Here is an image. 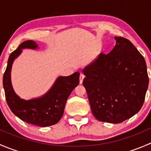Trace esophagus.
Segmentation results:
<instances>
[{
  "label": "esophagus",
  "instance_id": "34e87169",
  "mask_svg": "<svg viewBox=\"0 0 151 151\" xmlns=\"http://www.w3.org/2000/svg\"><path fill=\"white\" fill-rule=\"evenodd\" d=\"M84 77H85V76L83 75V74H80V84H82V83H83V80H84Z\"/></svg>",
  "mask_w": 151,
  "mask_h": 151
}]
</instances>
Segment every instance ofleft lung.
Wrapping results in <instances>:
<instances>
[{"mask_svg":"<svg viewBox=\"0 0 151 151\" xmlns=\"http://www.w3.org/2000/svg\"><path fill=\"white\" fill-rule=\"evenodd\" d=\"M112 51L85 66L83 84L98 121L120 123L140 110L148 87L144 58L128 39L115 36Z\"/></svg>","mask_w":151,"mask_h":151,"instance_id":"obj_1","label":"left lung"}]
</instances>
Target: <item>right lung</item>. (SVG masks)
<instances>
[{"label": "right lung", "mask_w": 151, "mask_h": 151, "mask_svg": "<svg viewBox=\"0 0 151 151\" xmlns=\"http://www.w3.org/2000/svg\"><path fill=\"white\" fill-rule=\"evenodd\" d=\"M24 49L38 50L39 47L34 41H25L11 53L3 78L7 104L12 112L25 122L41 127L56 124L63 116L68 96L79 85L80 72L58 77L48 91L41 96L28 100L20 98L12 86L11 72L14 61Z\"/></svg>", "instance_id": "right-lung-1"}]
</instances>
